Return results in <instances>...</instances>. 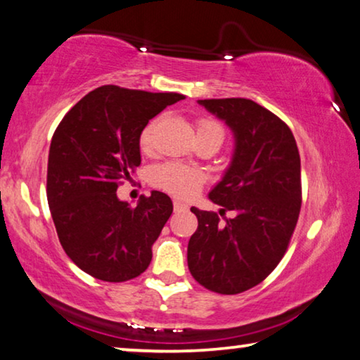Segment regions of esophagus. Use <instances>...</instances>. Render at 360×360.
<instances>
[{
  "instance_id": "34e87169",
  "label": "esophagus",
  "mask_w": 360,
  "mask_h": 360,
  "mask_svg": "<svg viewBox=\"0 0 360 360\" xmlns=\"http://www.w3.org/2000/svg\"><path fill=\"white\" fill-rule=\"evenodd\" d=\"M174 209H175L176 212H180V210H186V209H188V205H186V204H184L181 201H176V199H174Z\"/></svg>"
}]
</instances>
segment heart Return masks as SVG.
<instances>
[{"mask_svg":"<svg viewBox=\"0 0 360 360\" xmlns=\"http://www.w3.org/2000/svg\"><path fill=\"white\" fill-rule=\"evenodd\" d=\"M155 122L146 126L140 134V146L143 151H148L151 148V134ZM221 135V127L212 120H199L198 121V137H204V135ZM151 180L158 188L167 191L170 194H175L179 198H191L201 190L202 184L205 181V175L201 170L184 166L179 162H166L161 166H156L151 172Z\"/></svg>","mask_w":360,"mask_h":360,"instance_id":"heart-1","label":"heart"}]
</instances>
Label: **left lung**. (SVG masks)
Returning <instances> with one entry per match:
<instances>
[{"label": "left lung", "instance_id": "obj_1", "mask_svg": "<svg viewBox=\"0 0 360 360\" xmlns=\"http://www.w3.org/2000/svg\"><path fill=\"white\" fill-rule=\"evenodd\" d=\"M199 105L231 129L234 151L209 193L215 212L191 207L198 229L188 243V268L199 284L236 295L260 284L284 257L302 209V166L284 121L249 98H207Z\"/></svg>", "mask_w": 360, "mask_h": 360}]
</instances>
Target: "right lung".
<instances>
[{
    "instance_id": "1",
    "label": "right lung",
    "mask_w": 360,
    "mask_h": 360,
    "mask_svg": "<svg viewBox=\"0 0 360 360\" xmlns=\"http://www.w3.org/2000/svg\"><path fill=\"white\" fill-rule=\"evenodd\" d=\"M184 98L102 86L82 97L56 129L47 202L65 253L92 278L124 282L148 268L172 201L151 191L132 207L116 190L140 166V134L148 121Z\"/></svg>"
}]
</instances>
